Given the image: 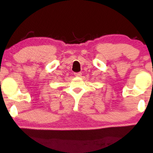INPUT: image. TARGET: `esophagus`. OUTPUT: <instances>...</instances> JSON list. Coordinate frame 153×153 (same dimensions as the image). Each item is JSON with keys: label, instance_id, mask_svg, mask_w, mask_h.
I'll use <instances>...</instances> for the list:
<instances>
[{"label": "esophagus", "instance_id": "esophagus-1", "mask_svg": "<svg viewBox=\"0 0 153 153\" xmlns=\"http://www.w3.org/2000/svg\"><path fill=\"white\" fill-rule=\"evenodd\" d=\"M75 75L76 77H80V76H81V73H75Z\"/></svg>", "mask_w": 153, "mask_h": 153}]
</instances>
